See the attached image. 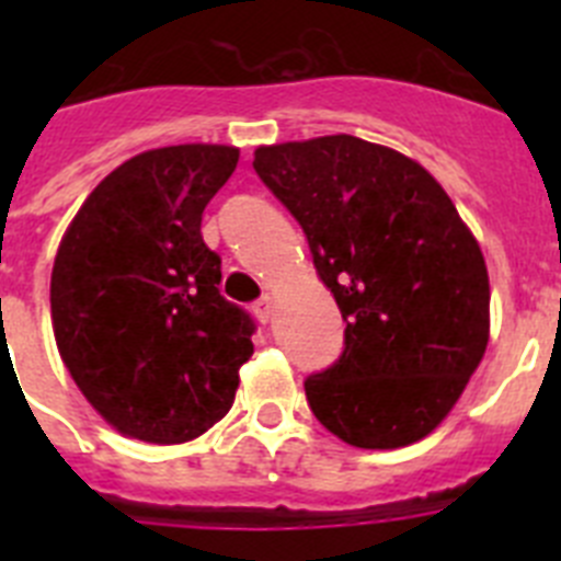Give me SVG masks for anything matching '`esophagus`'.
I'll list each match as a JSON object with an SVG mask.
<instances>
[{
    "instance_id": "esophagus-1",
    "label": "esophagus",
    "mask_w": 561,
    "mask_h": 561,
    "mask_svg": "<svg viewBox=\"0 0 561 561\" xmlns=\"http://www.w3.org/2000/svg\"><path fill=\"white\" fill-rule=\"evenodd\" d=\"M252 311H255V317H257V320H261V323H270L272 311H275V300H272V295L261 297V300H257V304L252 306Z\"/></svg>"
}]
</instances>
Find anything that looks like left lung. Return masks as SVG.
I'll return each instance as SVG.
<instances>
[{
  "mask_svg": "<svg viewBox=\"0 0 561 561\" xmlns=\"http://www.w3.org/2000/svg\"><path fill=\"white\" fill-rule=\"evenodd\" d=\"M345 320L306 379L311 413L359 449L415 444L447 419L489 342V272L447 191L393 148L331 134L255 148Z\"/></svg>",
  "mask_w": 561,
  "mask_h": 561,
  "instance_id": "8db88e82",
  "label": "left lung"
}]
</instances>
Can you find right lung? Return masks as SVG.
<instances>
[{"label": "right lung", "mask_w": 561, "mask_h": 561, "mask_svg": "<svg viewBox=\"0 0 561 561\" xmlns=\"http://www.w3.org/2000/svg\"><path fill=\"white\" fill-rule=\"evenodd\" d=\"M238 165L232 146H168L114 168L58 247L49 309L81 393L117 433L185 444L232 408L255 323L219 291L202 213Z\"/></svg>", "instance_id": "obj_1"}]
</instances>
